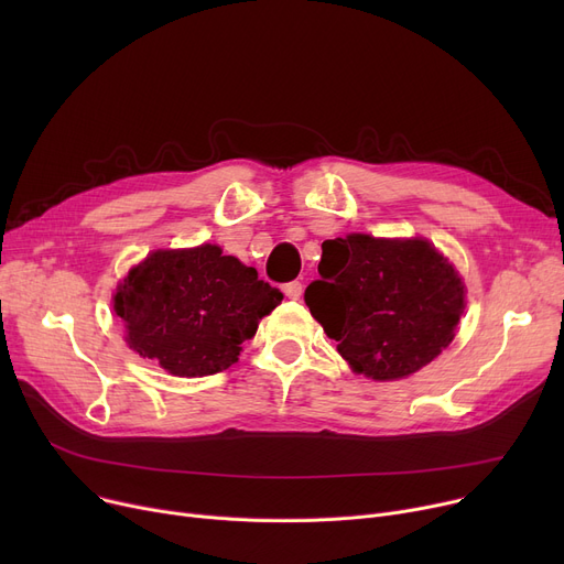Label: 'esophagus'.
Segmentation results:
<instances>
[{"label": "esophagus", "mask_w": 564, "mask_h": 564, "mask_svg": "<svg viewBox=\"0 0 564 564\" xmlns=\"http://www.w3.org/2000/svg\"><path fill=\"white\" fill-rule=\"evenodd\" d=\"M283 292H285V297H288V300H292V302H297V300H302V292H304V285H302L300 281H292V283H285V285H283Z\"/></svg>", "instance_id": "34e87169"}]
</instances>
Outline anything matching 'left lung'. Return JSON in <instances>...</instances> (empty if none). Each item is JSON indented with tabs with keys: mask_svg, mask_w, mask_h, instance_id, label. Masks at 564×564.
<instances>
[{
	"mask_svg": "<svg viewBox=\"0 0 564 564\" xmlns=\"http://www.w3.org/2000/svg\"><path fill=\"white\" fill-rule=\"evenodd\" d=\"M317 272L306 306L354 372L404 379L453 343L466 306L464 281L423 237H336L322 245Z\"/></svg>",
	"mask_w": 564,
	"mask_h": 564,
	"instance_id": "obj_1",
	"label": "left lung"
}]
</instances>
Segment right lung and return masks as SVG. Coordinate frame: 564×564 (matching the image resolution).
I'll list each match as a JSON object with an SVG mask.
<instances>
[{
  "instance_id": "right-lung-1",
  "label": "right lung",
  "mask_w": 564,
  "mask_h": 564,
  "mask_svg": "<svg viewBox=\"0 0 564 564\" xmlns=\"http://www.w3.org/2000/svg\"><path fill=\"white\" fill-rule=\"evenodd\" d=\"M281 300L253 267L200 245L148 253L118 283L113 311L139 357L175 377H205L237 361Z\"/></svg>"
}]
</instances>
